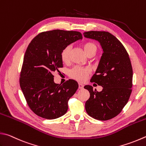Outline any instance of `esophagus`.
Returning a JSON list of instances; mask_svg holds the SVG:
<instances>
[{"instance_id": "1", "label": "esophagus", "mask_w": 146, "mask_h": 146, "mask_svg": "<svg viewBox=\"0 0 146 146\" xmlns=\"http://www.w3.org/2000/svg\"><path fill=\"white\" fill-rule=\"evenodd\" d=\"M84 87V85L82 83H79V89H82Z\"/></svg>"}]
</instances>
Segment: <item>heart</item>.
I'll return each mask as SVG.
<instances>
[{"instance_id":"heart-1","label":"heart","mask_w":146,"mask_h":146,"mask_svg":"<svg viewBox=\"0 0 146 146\" xmlns=\"http://www.w3.org/2000/svg\"><path fill=\"white\" fill-rule=\"evenodd\" d=\"M82 48H83L84 51L86 54L92 53V52L95 53L97 51V46L94 42H90V41L84 42L82 45ZM69 52L70 47L69 46H66L62 49L61 53H60V58H61L62 61L65 64H67L69 61ZM91 70L89 68L76 66L70 70L69 75L71 78L79 81H84L86 80Z\"/></svg>"}]
</instances>
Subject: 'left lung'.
<instances>
[{"instance_id": "left-lung-1", "label": "left lung", "mask_w": 146, "mask_h": 146, "mask_svg": "<svg viewBox=\"0 0 146 146\" xmlns=\"http://www.w3.org/2000/svg\"><path fill=\"white\" fill-rule=\"evenodd\" d=\"M83 35L98 40L104 51L90 81L102 86L103 90L98 92L90 85L84 87L90 93L85 109L88 114L96 119H111L121 112L132 91L133 70L130 57L122 43L111 33L89 31Z\"/></svg>"}]
</instances>
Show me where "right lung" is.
Returning a JSON list of instances; mask_svg holds the SVG:
<instances>
[{
  "instance_id": "right-lung-1",
  "label": "right lung",
  "mask_w": 146,
  "mask_h": 146,
  "mask_svg": "<svg viewBox=\"0 0 146 146\" xmlns=\"http://www.w3.org/2000/svg\"><path fill=\"white\" fill-rule=\"evenodd\" d=\"M82 38L81 32L53 30L41 32L28 46L20 72V85L30 109L48 119L62 116L68 101L78 88L75 80L54 82L53 72L63 67V49Z\"/></svg>"
}]
</instances>
